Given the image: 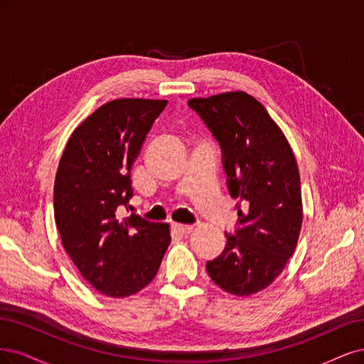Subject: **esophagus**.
<instances>
[{
	"label": "esophagus",
	"mask_w": 364,
	"mask_h": 364,
	"mask_svg": "<svg viewBox=\"0 0 364 364\" xmlns=\"http://www.w3.org/2000/svg\"><path fill=\"white\" fill-rule=\"evenodd\" d=\"M172 230H173L175 232L181 234V236H187V234L192 232L193 227H191V225H181V224H173V225H172Z\"/></svg>",
	"instance_id": "34e87169"
}]
</instances>
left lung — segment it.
Wrapping results in <instances>:
<instances>
[{
  "instance_id": "left-lung-1",
  "label": "left lung",
  "mask_w": 364,
  "mask_h": 364,
  "mask_svg": "<svg viewBox=\"0 0 364 364\" xmlns=\"http://www.w3.org/2000/svg\"><path fill=\"white\" fill-rule=\"evenodd\" d=\"M222 149L228 191L237 204V230L207 272L222 290L250 296L283 272L302 225L295 154L263 105L246 92L189 100Z\"/></svg>"
}]
</instances>
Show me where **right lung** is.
Returning a JSON list of instances; mask_svg holds the SVG:
<instances>
[{
  "mask_svg": "<svg viewBox=\"0 0 364 364\" xmlns=\"http://www.w3.org/2000/svg\"><path fill=\"white\" fill-rule=\"evenodd\" d=\"M166 100L105 102L69 137L54 181L62 245L87 283L125 298L154 279L171 243L168 224L122 218L133 196L130 171Z\"/></svg>",
  "mask_w": 364,
  "mask_h": 364,
  "instance_id": "right-lung-1",
  "label": "right lung"
}]
</instances>
